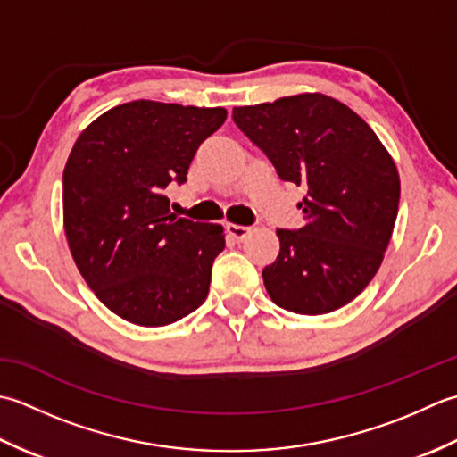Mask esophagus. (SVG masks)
<instances>
[{
	"instance_id": "obj_1",
	"label": "esophagus",
	"mask_w": 457,
	"mask_h": 457,
	"mask_svg": "<svg viewBox=\"0 0 457 457\" xmlns=\"http://www.w3.org/2000/svg\"><path fill=\"white\" fill-rule=\"evenodd\" d=\"M227 232H228V237H232L237 242H240V240H245L250 235V228L248 227H242V225H232V222H228Z\"/></svg>"
}]
</instances>
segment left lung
I'll return each mask as SVG.
<instances>
[{"label": "left lung", "mask_w": 457, "mask_h": 457, "mask_svg": "<svg viewBox=\"0 0 457 457\" xmlns=\"http://www.w3.org/2000/svg\"><path fill=\"white\" fill-rule=\"evenodd\" d=\"M232 120L276 167L307 189L305 225L278 228L280 254L262 270L287 312L339 310L375 278L393 237L400 179L393 157L349 106L320 92L232 110Z\"/></svg>", "instance_id": "8db88e82"}]
</instances>
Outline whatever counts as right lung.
I'll list each match as a JSON object with an SVG mask.
<instances>
[{
	"instance_id": "right-lung-1",
	"label": "right lung",
	"mask_w": 457,
	"mask_h": 457,
	"mask_svg": "<svg viewBox=\"0 0 457 457\" xmlns=\"http://www.w3.org/2000/svg\"><path fill=\"white\" fill-rule=\"evenodd\" d=\"M225 108L134 100L82 129L62 173L64 235L90 290L120 318L162 328L209 294L220 225L177 219L165 189L187 181Z\"/></svg>"
}]
</instances>
